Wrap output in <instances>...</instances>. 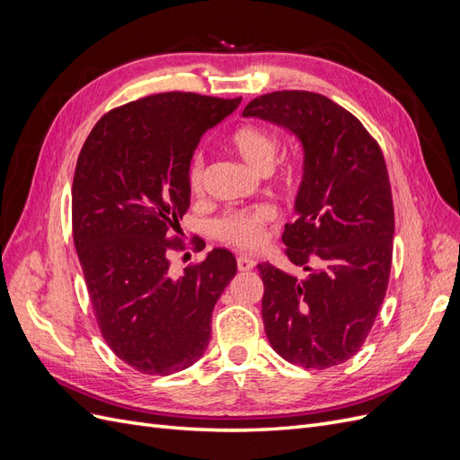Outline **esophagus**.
<instances>
[{
	"label": "esophagus",
	"instance_id": "1",
	"mask_svg": "<svg viewBox=\"0 0 460 460\" xmlns=\"http://www.w3.org/2000/svg\"><path fill=\"white\" fill-rule=\"evenodd\" d=\"M253 267H255V259H252V257H245V255L238 257V269H240L242 272L252 270Z\"/></svg>",
	"mask_w": 460,
	"mask_h": 460
}]
</instances>
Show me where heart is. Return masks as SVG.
I'll return each instance as SVG.
<instances>
[{"mask_svg": "<svg viewBox=\"0 0 460 460\" xmlns=\"http://www.w3.org/2000/svg\"><path fill=\"white\" fill-rule=\"evenodd\" d=\"M230 147L238 153V157L252 166L257 172H269L280 151V140L278 136L264 130L261 127L247 124L235 130L230 136ZM205 178V161L201 153H196L188 164V186L198 191L203 186ZM274 220V208L269 205H261L247 211H232L220 217L215 222V234L222 242L232 243L235 247L249 249L257 247L262 242L264 228Z\"/></svg>", "mask_w": 460, "mask_h": 460, "instance_id": "b5f03b06", "label": "heart"}]
</instances>
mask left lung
<instances>
[{"label":"left lung","mask_w":460,"mask_h":460,"mask_svg":"<svg viewBox=\"0 0 460 460\" xmlns=\"http://www.w3.org/2000/svg\"><path fill=\"white\" fill-rule=\"evenodd\" d=\"M243 117L289 130L303 147L297 218L282 234L303 272L257 264L264 332L291 365H341L365 343L392 270L395 218L382 149L349 111L313 92L259 95Z\"/></svg>","instance_id":"1"}]
</instances>
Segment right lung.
<instances>
[{
	"label": "right lung",
	"mask_w": 460,
	"mask_h": 460,
	"mask_svg": "<svg viewBox=\"0 0 460 460\" xmlns=\"http://www.w3.org/2000/svg\"><path fill=\"white\" fill-rule=\"evenodd\" d=\"M242 97L166 92L109 111L76 161L73 238L97 326L120 360L169 376L199 360L213 309L238 270L217 247L180 276L169 240L190 207L188 164L201 136Z\"/></svg>",
	"instance_id": "obj_1"
}]
</instances>
